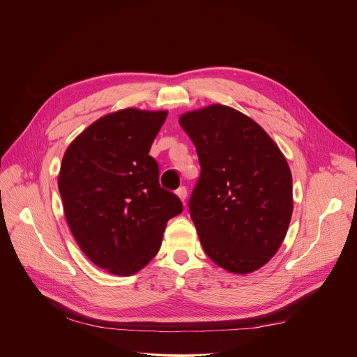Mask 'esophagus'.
Masks as SVG:
<instances>
[{"mask_svg":"<svg viewBox=\"0 0 357 357\" xmlns=\"http://www.w3.org/2000/svg\"><path fill=\"white\" fill-rule=\"evenodd\" d=\"M176 195H178V197L185 203V199H186V196H188L186 188H185V186H179V188L176 189Z\"/></svg>","mask_w":357,"mask_h":357,"instance_id":"esophagus-1","label":"esophagus"}]
</instances>
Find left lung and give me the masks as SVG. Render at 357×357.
<instances>
[{
    "instance_id": "1",
    "label": "left lung",
    "mask_w": 357,
    "mask_h": 357,
    "mask_svg": "<svg viewBox=\"0 0 357 357\" xmlns=\"http://www.w3.org/2000/svg\"><path fill=\"white\" fill-rule=\"evenodd\" d=\"M196 146L200 176L189 215L212 261L236 274L263 267L292 215V176L280 148L243 113L213 105L179 120Z\"/></svg>"
}]
</instances>
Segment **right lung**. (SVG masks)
I'll return each instance as SVG.
<instances>
[{
  "instance_id": "1",
  "label": "right lung",
  "mask_w": 357,
  "mask_h": 357,
  "mask_svg": "<svg viewBox=\"0 0 357 357\" xmlns=\"http://www.w3.org/2000/svg\"><path fill=\"white\" fill-rule=\"evenodd\" d=\"M167 112L126 109L101 117L66 149L59 192L68 225L97 267L131 275L158 252L179 197L161 188L149 154Z\"/></svg>"
}]
</instances>
